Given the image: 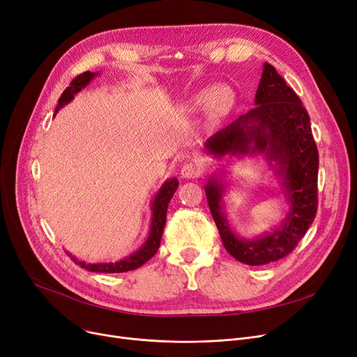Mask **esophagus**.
I'll use <instances>...</instances> for the list:
<instances>
[{
	"mask_svg": "<svg viewBox=\"0 0 357 357\" xmlns=\"http://www.w3.org/2000/svg\"><path fill=\"white\" fill-rule=\"evenodd\" d=\"M202 174V167L198 163H185L181 167V175L185 179H191V178H198Z\"/></svg>",
	"mask_w": 357,
	"mask_h": 357,
	"instance_id": "34e87169",
	"label": "esophagus"
}]
</instances>
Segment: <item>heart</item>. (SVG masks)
Masks as SVG:
<instances>
[{
  "instance_id": "obj_1",
  "label": "heart",
  "mask_w": 357,
  "mask_h": 357,
  "mask_svg": "<svg viewBox=\"0 0 357 357\" xmlns=\"http://www.w3.org/2000/svg\"><path fill=\"white\" fill-rule=\"evenodd\" d=\"M234 104V91L227 85H217L215 88H204L198 91L188 101V108L194 112L210 108L213 117L227 114Z\"/></svg>"
}]
</instances>
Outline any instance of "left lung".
<instances>
[{"label":"left lung","instance_id":"1","mask_svg":"<svg viewBox=\"0 0 357 357\" xmlns=\"http://www.w3.org/2000/svg\"><path fill=\"white\" fill-rule=\"evenodd\" d=\"M255 105L205 142V150L217 159L226 155H264L289 205L285 218L272 231L255 238L240 237L233 231L222 207L226 181L221 175H211L204 186L224 248L250 266L276 261L295 249L315 218L318 192V150L310 116L294 89L266 62Z\"/></svg>","mask_w":357,"mask_h":357}]
</instances>
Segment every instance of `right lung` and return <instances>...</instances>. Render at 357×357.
<instances>
[{"instance_id": "obj_1", "label": "right lung", "mask_w": 357, "mask_h": 357, "mask_svg": "<svg viewBox=\"0 0 357 357\" xmlns=\"http://www.w3.org/2000/svg\"><path fill=\"white\" fill-rule=\"evenodd\" d=\"M98 75H100L98 72H89V70L78 75V77L75 78L70 82V85L63 91V93L58 101V105H56V108H54V116H56V112H58L66 104H69L73 100V97L77 96L81 89H84L88 84H91V81L96 77H98ZM178 185L179 183H178L176 178L166 179L163 182L160 190L156 192V195L152 201V221H150L149 236L143 245L136 252L131 253L130 256H127L119 261H108V264H86V261L78 260L69 252H66L68 256H70V259L78 266H81L89 272L121 273V272H128V271H135V269L140 268L143 264H146L149 259H152L155 256V253L158 252V249L160 246V238H162V233H163L165 222H166L167 205H169V201L172 199L174 194L176 192Z\"/></svg>"}]
</instances>
